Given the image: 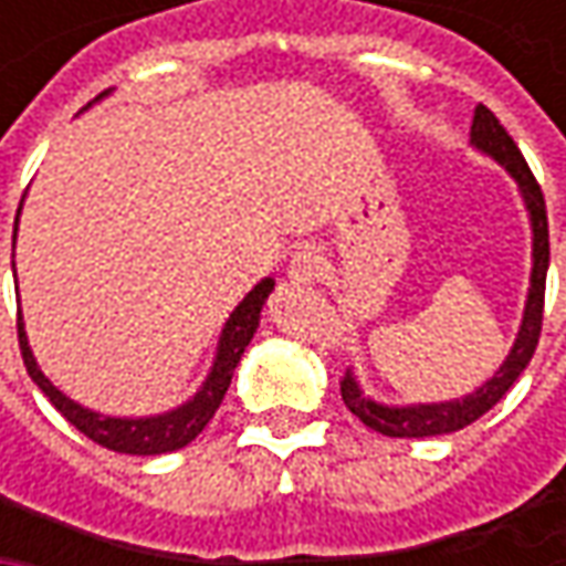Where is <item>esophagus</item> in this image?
Segmentation results:
<instances>
[{
    "label": "esophagus",
    "instance_id": "1",
    "mask_svg": "<svg viewBox=\"0 0 566 566\" xmlns=\"http://www.w3.org/2000/svg\"><path fill=\"white\" fill-rule=\"evenodd\" d=\"M321 271L324 268H321V258H317L315 251H298V254H293L290 268H286L293 283H315Z\"/></svg>",
    "mask_w": 566,
    "mask_h": 566
}]
</instances>
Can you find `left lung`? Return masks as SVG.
<instances>
[{"label": "left lung", "instance_id": "obj_1", "mask_svg": "<svg viewBox=\"0 0 566 566\" xmlns=\"http://www.w3.org/2000/svg\"><path fill=\"white\" fill-rule=\"evenodd\" d=\"M469 142L475 150L489 154L491 160L504 166L516 179L520 195L530 210V223H533V276H530V295H526V308H523V324L520 334L513 339L511 356L504 365L491 375L475 394H467L463 400L450 402H419V406H384L371 400L368 394H361L359 380L349 371L339 380V394L343 402L349 406V412L368 424L371 431L387 434V438H434V434H450L460 431L475 419H482L494 402L501 400L513 387V380L526 371V365L533 359L538 334H542V312H545V276H548V213H545V198L542 188L535 182L533 169L526 166L520 147L507 135V128L497 122L489 106H475L472 116V132Z\"/></svg>", "mask_w": 566, "mask_h": 566}]
</instances>
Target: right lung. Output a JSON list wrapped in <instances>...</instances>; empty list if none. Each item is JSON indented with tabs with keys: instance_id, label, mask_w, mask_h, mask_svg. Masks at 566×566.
Here are the masks:
<instances>
[{
	"instance_id": "add662e5",
	"label": "right lung",
	"mask_w": 566,
	"mask_h": 566,
	"mask_svg": "<svg viewBox=\"0 0 566 566\" xmlns=\"http://www.w3.org/2000/svg\"><path fill=\"white\" fill-rule=\"evenodd\" d=\"M109 91H103L99 97H106ZM97 97V99H99ZM21 213V207H18ZM14 232H18V220H14ZM14 245V242H11ZM14 268V264H11ZM273 293V280L264 276L254 290H251L239 305L235 312L229 315L227 327L220 334V343H217V359H213V368L210 375L201 384V390L191 397L182 406L169 409L164 416H147V419H116V416H99L94 409H84L81 402L69 400L59 387H53V380L46 378L40 368H36V359H33L31 346H28V334H24V321H21V312H18V346H21V359H24V368L31 380L50 397L55 409L75 424L81 434H87L94 444L106 447V450H116V453H132V457H157V453H169V450H179V447L191 444L205 424L213 419V412L220 409V402L227 397L229 380H232V371L242 359L245 346L254 337L258 331V321H261V308L268 302V295Z\"/></svg>"
}]
</instances>
